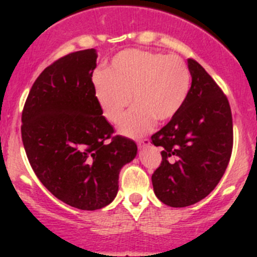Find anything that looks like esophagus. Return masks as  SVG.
I'll return each instance as SVG.
<instances>
[{"label": "esophagus", "instance_id": "1", "mask_svg": "<svg viewBox=\"0 0 257 257\" xmlns=\"http://www.w3.org/2000/svg\"><path fill=\"white\" fill-rule=\"evenodd\" d=\"M148 145H150V141H149V139H142V141H138V147H139V149H143V148L148 147Z\"/></svg>", "mask_w": 257, "mask_h": 257}]
</instances>
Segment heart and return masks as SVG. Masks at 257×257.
I'll use <instances>...</instances> for the list:
<instances>
[{
    "label": "heart",
    "mask_w": 257,
    "mask_h": 257,
    "mask_svg": "<svg viewBox=\"0 0 257 257\" xmlns=\"http://www.w3.org/2000/svg\"><path fill=\"white\" fill-rule=\"evenodd\" d=\"M190 72L174 56L126 49L112 59L104 73L94 77V97L109 123L118 124L129 103L133 109L119 131L126 137H141L154 126L174 118L188 98Z\"/></svg>",
    "instance_id": "heart-1"
}]
</instances>
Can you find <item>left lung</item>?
Wrapping results in <instances>:
<instances>
[{"label": "left lung", "instance_id": "8db88e82", "mask_svg": "<svg viewBox=\"0 0 257 257\" xmlns=\"http://www.w3.org/2000/svg\"><path fill=\"white\" fill-rule=\"evenodd\" d=\"M191 87L174 118L152 136L162 147V163L152 175L157 198L184 208L203 200L224 175L232 152L229 100L210 74L188 59Z\"/></svg>", "mask_w": 257, "mask_h": 257}]
</instances>
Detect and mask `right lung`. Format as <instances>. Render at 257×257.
Here are the masks:
<instances>
[{"label":"right lung","instance_id":"right-lung-1","mask_svg":"<svg viewBox=\"0 0 257 257\" xmlns=\"http://www.w3.org/2000/svg\"><path fill=\"white\" fill-rule=\"evenodd\" d=\"M95 49L73 52L48 66L30 90L22 112V142L41 183L80 210L107 206L118 193L119 172L137 144L113 137L94 97Z\"/></svg>","mask_w":257,"mask_h":257}]
</instances>
